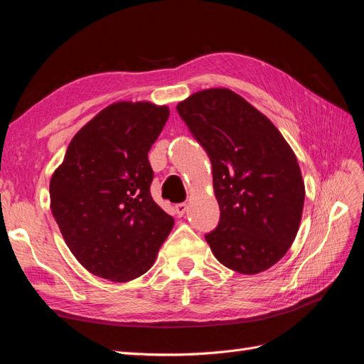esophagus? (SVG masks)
I'll return each mask as SVG.
<instances>
[{"instance_id": "obj_1", "label": "esophagus", "mask_w": 364, "mask_h": 364, "mask_svg": "<svg viewBox=\"0 0 364 364\" xmlns=\"http://www.w3.org/2000/svg\"><path fill=\"white\" fill-rule=\"evenodd\" d=\"M186 209H188V206H186V203H178L174 206V211H176V214H178L179 217H182L185 213H186Z\"/></svg>"}]
</instances>
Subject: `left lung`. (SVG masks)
I'll list each match as a JSON object with an SVG mask.
<instances>
[{
	"label": "left lung",
	"mask_w": 364,
	"mask_h": 364,
	"mask_svg": "<svg viewBox=\"0 0 364 364\" xmlns=\"http://www.w3.org/2000/svg\"><path fill=\"white\" fill-rule=\"evenodd\" d=\"M179 115L206 150L220 223L205 235L228 269L257 274L291 247L305 185L294 151L272 121L228 87L191 94Z\"/></svg>",
	"instance_id": "1"
}]
</instances>
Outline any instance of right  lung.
<instances>
[{
    "mask_svg": "<svg viewBox=\"0 0 364 364\" xmlns=\"http://www.w3.org/2000/svg\"><path fill=\"white\" fill-rule=\"evenodd\" d=\"M168 106L115 102L77 132L50 181L65 243L95 277L129 282L155 262L174 220L151 199L147 158Z\"/></svg>",
    "mask_w": 364,
    "mask_h": 364,
    "instance_id": "obj_1",
    "label": "right lung"
}]
</instances>
